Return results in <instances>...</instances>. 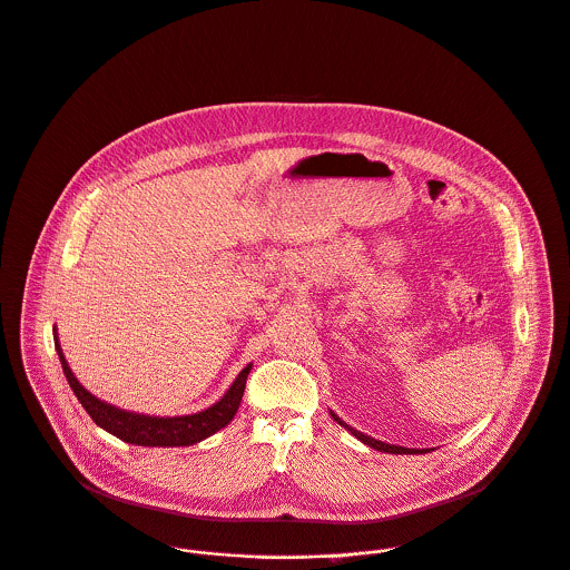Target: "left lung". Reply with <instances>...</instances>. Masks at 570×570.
Masks as SVG:
<instances>
[{"mask_svg": "<svg viewBox=\"0 0 570 570\" xmlns=\"http://www.w3.org/2000/svg\"><path fill=\"white\" fill-rule=\"evenodd\" d=\"M331 417H333L340 426H344L351 435H355L362 444H366V446H371V449H375V451H380V453H391V455H422V453H431L429 449H404V446L386 444V442H380V440H375V438H371V435H364V433L355 431L353 426H348V424H346L342 417H337L333 411H331Z\"/></svg>", "mask_w": 570, "mask_h": 570, "instance_id": "8db88e82", "label": "left lung"}]
</instances>
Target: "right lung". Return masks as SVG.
Returning <instances> with one entry per match:
<instances>
[{"label":"right lung","instance_id":"1","mask_svg":"<svg viewBox=\"0 0 570 570\" xmlns=\"http://www.w3.org/2000/svg\"><path fill=\"white\" fill-rule=\"evenodd\" d=\"M52 340H55V351L59 355L63 375L68 380V386L72 389L75 397L79 404L86 409V413L92 417V422L104 429L106 433L119 438L126 444L135 446H159V449H173V446H193L213 433L222 431L237 413L248 373L253 364L244 366L230 389L222 395L219 402L213 406L193 413V415H175V417H159V415H144V413H132L124 411L119 406H112L99 397H95L90 391H86L75 373L70 371L63 351L59 346L57 328H52Z\"/></svg>","mask_w":570,"mask_h":570}]
</instances>
